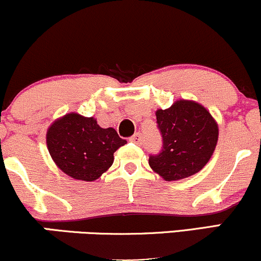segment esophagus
Segmentation results:
<instances>
[{
  "label": "esophagus",
  "instance_id": "obj_1",
  "mask_svg": "<svg viewBox=\"0 0 261 261\" xmlns=\"http://www.w3.org/2000/svg\"><path fill=\"white\" fill-rule=\"evenodd\" d=\"M130 141H131V142L136 143V145H140L141 141H142V134L136 133L133 137H130Z\"/></svg>",
  "mask_w": 261,
  "mask_h": 261
}]
</instances>
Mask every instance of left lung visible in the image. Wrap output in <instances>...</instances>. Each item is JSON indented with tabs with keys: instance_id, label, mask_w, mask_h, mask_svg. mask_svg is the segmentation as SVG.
I'll use <instances>...</instances> for the list:
<instances>
[{
	"instance_id": "1",
	"label": "left lung",
	"mask_w": 261,
	"mask_h": 261,
	"mask_svg": "<svg viewBox=\"0 0 261 261\" xmlns=\"http://www.w3.org/2000/svg\"><path fill=\"white\" fill-rule=\"evenodd\" d=\"M163 145L149 155V167L164 180L188 178L210 161L218 140V125L201 104L176 100L168 109L155 112Z\"/></svg>"
}]
</instances>
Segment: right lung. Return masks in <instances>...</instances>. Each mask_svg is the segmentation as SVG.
<instances>
[{
    "mask_svg": "<svg viewBox=\"0 0 261 261\" xmlns=\"http://www.w3.org/2000/svg\"><path fill=\"white\" fill-rule=\"evenodd\" d=\"M126 140L113 127L103 128L94 118L66 114L47 128L49 153L65 174L77 180L93 181L112 167L114 152Z\"/></svg>",
    "mask_w": 261,
    "mask_h": 261,
    "instance_id": "obj_1",
    "label": "right lung"
}]
</instances>
